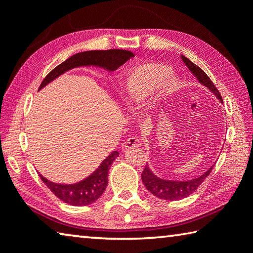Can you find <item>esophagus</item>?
Masks as SVG:
<instances>
[{"label": "esophagus", "instance_id": "esophagus-1", "mask_svg": "<svg viewBox=\"0 0 253 253\" xmlns=\"http://www.w3.org/2000/svg\"><path fill=\"white\" fill-rule=\"evenodd\" d=\"M142 146H143V143L141 142V139L137 137H130L129 139H127V142L125 143L126 150L135 148V147H142Z\"/></svg>", "mask_w": 253, "mask_h": 253}]
</instances>
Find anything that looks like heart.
Returning <instances> with one entry per match:
<instances>
[{
  "mask_svg": "<svg viewBox=\"0 0 253 253\" xmlns=\"http://www.w3.org/2000/svg\"><path fill=\"white\" fill-rule=\"evenodd\" d=\"M162 84V94L171 98L182 87L179 76L171 74L168 65L160 63H142L124 73L120 81V98L128 110L135 111Z\"/></svg>",
  "mask_w": 253,
  "mask_h": 253,
  "instance_id": "obj_1",
  "label": "heart"
}]
</instances>
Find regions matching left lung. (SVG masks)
<instances>
[{
  "label": "left lung",
  "instance_id": "left-lung-1",
  "mask_svg": "<svg viewBox=\"0 0 253 253\" xmlns=\"http://www.w3.org/2000/svg\"><path fill=\"white\" fill-rule=\"evenodd\" d=\"M181 59L182 62L186 64V66L188 67V70L190 71V73L197 79V81L202 84V85L207 87V89L223 103V100L222 97H220L218 90L216 89L214 83L211 81L205 72L200 69L199 66L195 65L194 63L182 55ZM214 166L215 163L211 164L204 173L196 178L187 180H173L163 179L161 177H159V175H156L147 164L142 173V181L144 183V186L146 187V189L150 191L152 195H154L155 197L166 200H178L187 197V196H189L197 189L200 184L204 182V180L210 175Z\"/></svg>",
  "mask_w": 253,
  "mask_h": 253
}]
</instances>
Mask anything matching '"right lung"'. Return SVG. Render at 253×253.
<instances>
[{"label": "right lung", "instance_id": "obj_1", "mask_svg": "<svg viewBox=\"0 0 253 253\" xmlns=\"http://www.w3.org/2000/svg\"><path fill=\"white\" fill-rule=\"evenodd\" d=\"M133 56L134 54L131 51L124 49L81 51V53L71 56L65 62L56 66L43 79L39 86V90H42L47 84L59 78L62 74L66 73L67 71L78 69V67L94 66L107 72H114ZM118 156L119 152H111L90 175L75 183H56L48 180L40 173L39 177L48 187V189L53 192L56 197L63 200L64 203L72 206H86L97 202L101 197L103 191L106 190L108 184V171Z\"/></svg>", "mask_w": 253, "mask_h": 253}]
</instances>
